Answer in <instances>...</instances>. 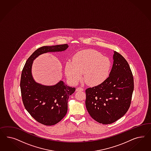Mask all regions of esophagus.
I'll return each instance as SVG.
<instances>
[{
  "label": "esophagus",
  "mask_w": 151,
  "mask_h": 151,
  "mask_svg": "<svg viewBox=\"0 0 151 151\" xmlns=\"http://www.w3.org/2000/svg\"><path fill=\"white\" fill-rule=\"evenodd\" d=\"M76 91H83V88L82 87H78L76 90Z\"/></svg>",
  "instance_id": "1"
}]
</instances>
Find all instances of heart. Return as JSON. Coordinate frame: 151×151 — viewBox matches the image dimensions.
I'll list each match as a JSON object with an SVG mask.
<instances>
[{
	"instance_id": "1",
	"label": "heart",
	"mask_w": 151,
	"mask_h": 151,
	"mask_svg": "<svg viewBox=\"0 0 151 151\" xmlns=\"http://www.w3.org/2000/svg\"><path fill=\"white\" fill-rule=\"evenodd\" d=\"M111 68L110 60L100 52L87 49L80 51L73 56V61L65 65V73L69 81L76 84L82 78L92 86L100 85L107 78Z\"/></svg>"
}]
</instances>
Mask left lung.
Returning a JSON list of instances; mask_svg holds the SVG:
<instances>
[{
  "label": "left lung",
  "mask_w": 151,
  "mask_h": 151,
  "mask_svg": "<svg viewBox=\"0 0 151 151\" xmlns=\"http://www.w3.org/2000/svg\"><path fill=\"white\" fill-rule=\"evenodd\" d=\"M114 63L104 82L86 90V107L92 119L111 124L123 117L131 105L134 82L127 61L114 51Z\"/></svg>",
  "instance_id": "obj_1"
}]
</instances>
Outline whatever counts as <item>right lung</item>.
<instances>
[{
  "label": "right lung",
  "instance_id": "obj_1",
  "mask_svg": "<svg viewBox=\"0 0 151 151\" xmlns=\"http://www.w3.org/2000/svg\"><path fill=\"white\" fill-rule=\"evenodd\" d=\"M68 44L42 46L35 51L28 58L22 73L20 89L23 104L27 112L38 122L46 126L58 124L68 111L69 96L75 91L64 81L47 86L37 83L32 77V64L39 55L47 52H61Z\"/></svg>",
  "mask_w": 151,
  "mask_h": 151
}]
</instances>
